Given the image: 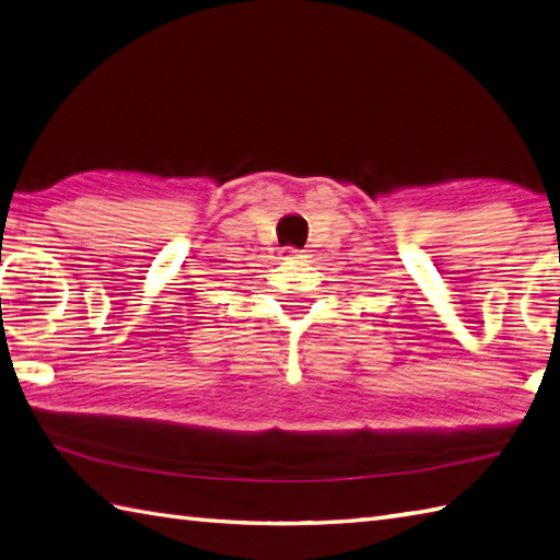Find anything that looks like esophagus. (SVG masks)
<instances>
[{"label":"esophagus","instance_id":"34e87169","mask_svg":"<svg viewBox=\"0 0 560 560\" xmlns=\"http://www.w3.org/2000/svg\"><path fill=\"white\" fill-rule=\"evenodd\" d=\"M287 253H289L291 257H299V249H293V247H289V249H287Z\"/></svg>","mask_w":560,"mask_h":560}]
</instances>
